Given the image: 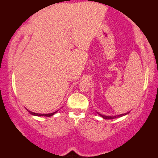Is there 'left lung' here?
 <instances>
[{
    "mask_svg": "<svg viewBox=\"0 0 158 158\" xmlns=\"http://www.w3.org/2000/svg\"><path fill=\"white\" fill-rule=\"evenodd\" d=\"M97 113H98V114L99 116H101V117H102L103 118H105V119H113V118H118V117H122V116H123L127 115V114H129V112H127V113L122 114H119V115H117V116H105V115H103V114H99L98 112H97Z\"/></svg>",
    "mask_w": 158,
    "mask_h": 158,
    "instance_id": "8db88e82",
    "label": "left lung"
}]
</instances>
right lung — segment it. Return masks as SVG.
<instances>
[{
    "label": "right lung",
    "instance_id": "obj_1",
    "mask_svg": "<svg viewBox=\"0 0 158 158\" xmlns=\"http://www.w3.org/2000/svg\"><path fill=\"white\" fill-rule=\"evenodd\" d=\"M28 111V112H29V113L30 114H31V115H33V116H53L54 114H56L57 113V112L58 111V110L57 111H55V112H53V113H51V114H38V113H34V112H32V111H29V110H28L27 109H26Z\"/></svg>",
    "mask_w": 158,
    "mask_h": 158
}]
</instances>
